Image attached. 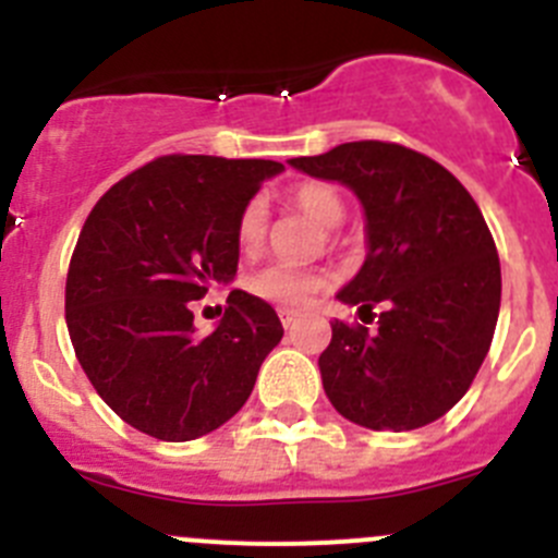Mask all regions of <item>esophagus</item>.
<instances>
[{"label": "esophagus", "mask_w": 558, "mask_h": 558, "mask_svg": "<svg viewBox=\"0 0 558 558\" xmlns=\"http://www.w3.org/2000/svg\"><path fill=\"white\" fill-rule=\"evenodd\" d=\"M279 318H282L284 329L293 327L295 322H299V310H290V307H279Z\"/></svg>", "instance_id": "esophagus-1"}]
</instances>
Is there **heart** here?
<instances>
[{
  "mask_svg": "<svg viewBox=\"0 0 558 558\" xmlns=\"http://www.w3.org/2000/svg\"><path fill=\"white\" fill-rule=\"evenodd\" d=\"M290 198L299 209L313 218L315 223H322L324 229H335V226L343 223L347 218V204L340 198V192L335 186L322 184V181H307V184H299ZM270 231V209L265 198H251L245 201V206L236 215V245L240 251L248 256L259 254L268 243ZM329 274L322 268H290V265L274 263L265 265V268L254 270V274L245 276V290L263 302L276 304V307H304L310 304L318 293L329 288Z\"/></svg>",
  "mask_w": 558,
  "mask_h": 558,
  "instance_id": "1",
  "label": "heart"
}]
</instances>
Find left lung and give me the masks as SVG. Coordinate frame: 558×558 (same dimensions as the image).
Here are the masks:
<instances>
[{
	"mask_svg": "<svg viewBox=\"0 0 558 558\" xmlns=\"http://www.w3.org/2000/svg\"><path fill=\"white\" fill-rule=\"evenodd\" d=\"M290 165L354 190L368 254L338 299L357 304L360 318L386 307L374 332L332 322L318 357L329 402L368 430L430 425L470 391L500 313V259L475 198L397 142H347Z\"/></svg>",
	"mask_w": 558,
	"mask_h": 558,
	"instance_id": "obj_1",
	"label": "left lung"
}]
</instances>
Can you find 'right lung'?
<instances>
[{
    "instance_id": "1",
    "label": "right lung",
    "mask_w": 558,
    "mask_h": 558,
    "mask_svg": "<svg viewBox=\"0 0 558 558\" xmlns=\"http://www.w3.org/2000/svg\"><path fill=\"white\" fill-rule=\"evenodd\" d=\"M279 161L170 153L128 172L88 211L66 274V327L83 372L122 422L159 441L218 430L251 397L284 329L231 290L201 338L192 302L236 274V215Z\"/></svg>"
}]
</instances>
